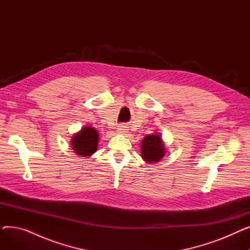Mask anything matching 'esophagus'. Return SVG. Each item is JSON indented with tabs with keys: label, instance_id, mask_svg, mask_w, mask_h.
Instances as JSON below:
<instances>
[{
	"label": "esophagus",
	"instance_id": "1",
	"mask_svg": "<svg viewBox=\"0 0 250 250\" xmlns=\"http://www.w3.org/2000/svg\"><path fill=\"white\" fill-rule=\"evenodd\" d=\"M127 132H128V128L126 126H125V125H121V126L117 127V133L118 134L125 135Z\"/></svg>",
	"mask_w": 250,
	"mask_h": 250
}]
</instances>
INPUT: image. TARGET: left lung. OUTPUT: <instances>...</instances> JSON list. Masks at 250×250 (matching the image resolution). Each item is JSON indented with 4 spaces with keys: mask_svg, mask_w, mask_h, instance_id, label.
<instances>
[{
    "mask_svg": "<svg viewBox=\"0 0 250 250\" xmlns=\"http://www.w3.org/2000/svg\"><path fill=\"white\" fill-rule=\"evenodd\" d=\"M166 154L162 136L159 133L147 135L141 142V157L147 163L159 162Z\"/></svg>",
    "mask_w": 250,
    "mask_h": 250,
    "instance_id": "8db88e82",
    "label": "left lung"
}]
</instances>
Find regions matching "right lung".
Returning a JSON list of instances; mask_svg holds the SVG:
<instances>
[{
    "instance_id": "add662e5",
    "label": "right lung",
    "mask_w": 250,
    "mask_h": 250,
    "mask_svg": "<svg viewBox=\"0 0 250 250\" xmlns=\"http://www.w3.org/2000/svg\"><path fill=\"white\" fill-rule=\"evenodd\" d=\"M98 142V130L92 126L85 125L72 137L71 146L75 154L81 157H90L97 151Z\"/></svg>"
}]
</instances>
